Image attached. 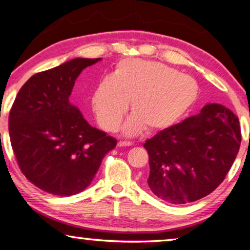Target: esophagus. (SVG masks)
I'll list each match as a JSON object with an SVG mask.
<instances>
[{
	"label": "esophagus",
	"instance_id": "obj_1",
	"mask_svg": "<svg viewBox=\"0 0 250 250\" xmlns=\"http://www.w3.org/2000/svg\"><path fill=\"white\" fill-rule=\"evenodd\" d=\"M132 146V143L130 141H119L118 142V146Z\"/></svg>",
	"mask_w": 250,
	"mask_h": 250
}]
</instances>
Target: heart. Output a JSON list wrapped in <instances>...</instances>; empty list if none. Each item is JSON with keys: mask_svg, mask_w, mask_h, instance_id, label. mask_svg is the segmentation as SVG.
<instances>
[{"mask_svg": "<svg viewBox=\"0 0 250 250\" xmlns=\"http://www.w3.org/2000/svg\"><path fill=\"white\" fill-rule=\"evenodd\" d=\"M198 97L196 82L159 62L122 59L110 76L101 78L92 90L91 107L104 130H115L131 100L133 113L124 125L132 135L143 128L160 131L181 120Z\"/></svg>", "mask_w": 250, "mask_h": 250, "instance_id": "b5f03b06", "label": "heart"}]
</instances>
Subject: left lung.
Here are the masks:
<instances>
[{
	"label": "left lung",
	"mask_w": 250,
	"mask_h": 250,
	"mask_svg": "<svg viewBox=\"0 0 250 250\" xmlns=\"http://www.w3.org/2000/svg\"><path fill=\"white\" fill-rule=\"evenodd\" d=\"M240 142L235 113L222 104H206L198 115L146 141L147 185L156 196L172 204L200 200L225 180Z\"/></svg>",
	"instance_id": "1"
}]
</instances>
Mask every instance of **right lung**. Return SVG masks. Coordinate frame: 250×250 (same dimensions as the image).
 Returning a JSON list of instances; mask_svg holds the SVG:
<instances>
[{
    "label": "right lung",
    "mask_w": 250,
    "mask_h": 250,
    "mask_svg": "<svg viewBox=\"0 0 250 250\" xmlns=\"http://www.w3.org/2000/svg\"><path fill=\"white\" fill-rule=\"evenodd\" d=\"M100 58H76L32 76L8 117L11 145L23 174L43 191L70 196L91 183L117 140L91 126L70 104L75 80Z\"/></svg>",
    "instance_id": "add662e5"
}]
</instances>
